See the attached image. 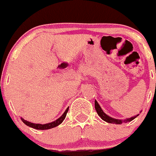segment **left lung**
<instances>
[{
    "label": "left lung",
    "instance_id": "left-lung-1",
    "mask_svg": "<svg viewBox=\"0 0 156 156\" xmlns=\"http://www.w3.org/2000/svg\"><path fill=\"white\" fill-rule=\"evenodd\" d=\"M95 108L96 110L97 113H98V116L103 120V121H106L107 123H110V124H121L122 123H127V122H130V121H133L134 118H136L139 115H135L133 117H131V118H126V119L123 120V119H116V118H113L112 117L108 116V115H106L104 112L102 111L101 109V106L99 105L97 101L95 100Z\"/></svg>",
    "mask_w": 156,
    "mask_h": 156
}]
</instances>
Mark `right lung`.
Here are the masks:
<instances>
[{
    "mask_svg": "<svg viewBox=\"0 0 156 156\" xmlns=\"http://www.w3.org/2000/svg\"><path fill=\"white\" fill-rule=\"evenodd\" d=\"M68 109H69V107L66 109V111L64 112V114H63L59 118H58L56 121H52V122L51 123H48V124H34V123L26 121V120H24L23 118H21V120H22V121L26 124V125L29 126V127H32V128L34 129H36V130H48V129H51L53 128V127H57V126H58L59 124H61V123L63 122V121L65 119L66 115H67V112H68Z\"/></svg>",
    "mask_w": 156,
    "mask_h": 156,
    "instance_id": "obj_1",
    "label": "right lung"
}]
</instances>
